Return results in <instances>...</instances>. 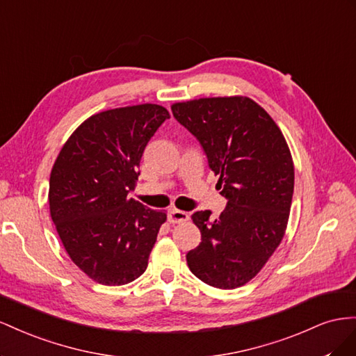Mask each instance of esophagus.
I'll list each match as a JSON object with an SVG mask.
<instances>
[{
  "label": "esophagus",
  "mask_w": 356,
  "mask_h": 356,
  "mask_svg": "<svg viewBox=\"0 0 356 356\" xmlns=\"http://www.w3.org/2000/svg\"><path fill=\"white\" fill-rule=\"evenodd\" d=\"M188 219H189V215L184 210H177V209H170L168 210L170 223H181V222H186Z\"/></svg>",
  "instance_id": "1"
}]
</instances>
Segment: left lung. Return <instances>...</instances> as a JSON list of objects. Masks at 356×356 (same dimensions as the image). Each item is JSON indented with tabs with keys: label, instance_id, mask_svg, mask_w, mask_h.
<instances>
[{
	"label": "left lung",
	"instance_id": "1",
	"mask_svg": "<svg viewBox=\"0 0 356 356\" xmlns=\"http://www.w3.org/2000/svg\"><path fill=\"white\" fill-rule=\"evenodd\" d=\"M172 115L204 149L219 176L227 209L192 220L201 243L188 252L189 270L210 286L246 285L285 236L293 194V161L280 128L249 97H213L175 103Z\"/></svg>",
	"mask_w": 356,
	"mask_h": 356
}]
</instances>
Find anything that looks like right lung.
<instances>
[{"label": "right lung", "instance_id": "right-lung-1", "mask_svg": "<svg viewBox=\"0 0 356 356\" xmlns=\"http://www.w3.org/2000/svg\"><path fill=\"white\" fill-rule=\"evenodd\" d=\"M168 110L138 104L99 111L68 137L50 171L49 209L64 249L88 277L119 286L147 268L165 211L128 197L140 159Z\"/></svg>", "mask_w": 356, "mask_h": 356}]
</instances>
